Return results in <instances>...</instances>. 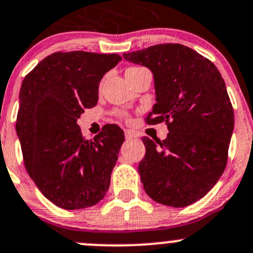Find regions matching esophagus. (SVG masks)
Here are the masks:
<instances>
[{
	"mask_svg": "<svg viewBox=\"0 0 253 253\" xmlns=\"http://www.w3.org/2000/svg\"><path fill=\"white\" fill-rule=\"evenodd\" d=\"M125 137H126V139H133L136 138L137 134L131 129H125Z\"/></svg>",
	"mask_w": 253,
	"mask_h": 253,
	"instance_id": "obj_1",
	"label": "esophagus"
}]
</instances>
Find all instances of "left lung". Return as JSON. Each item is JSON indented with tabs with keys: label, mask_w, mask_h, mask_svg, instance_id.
<instances>
[{
	"label": "left lung",
	"mask_w": 253,
	"mask_h": 253,
	"mask_svg": "<svg viewBox=\"0 0 253 253\" xmlns=\"http://www.w3.org/2000/svg\"><path fill=\"white\" fill-rule=\"evenodd\" d=\"M154 77L155 101L148 124L165 121L164 141L144 137L138 165L147 195L164 206H190L206 196L225 169L234 110L218 68L192 48L160 44L124 53Z\"/></svg>",
	"instance_id": "left-lung-1"
}]
</instances>
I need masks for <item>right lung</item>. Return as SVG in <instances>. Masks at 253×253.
Segmentation results:
<instances>
[{"instance_id": "obj_1", "label": "right lung", "mask_w": 253, "mask_h": 253, "mask_svg": "<svg viewBox=\"0 0 253 253\" xmlns=\"http://www.w3.org/2000/svg\"><path fill=\"white\" fill-rule=\"evenodd\" d=\"M121 60L116 53L55 52L20 86L16 129L25 168L60 208H88L108 192L124 131L106 125L94 141H85L77 120L96 105L101 78Z\"/></svg>"}]
</instances>
